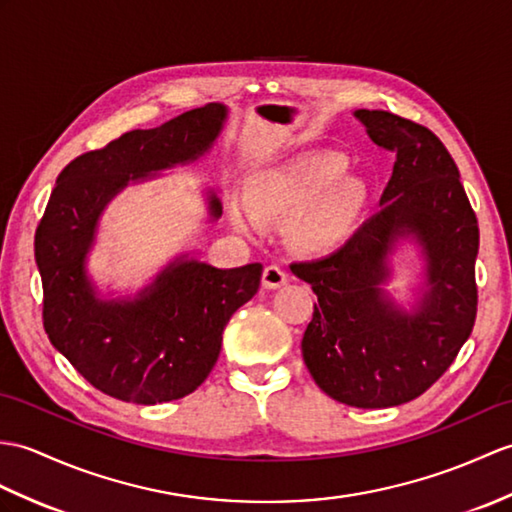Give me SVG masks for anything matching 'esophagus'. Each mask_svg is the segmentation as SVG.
<instances>
[{
  "instance_id": "esophagus-1",
  "label": "esophagus",
  "mask_w": 512,
  "mask_h": 512,
  "mask_svg": "<svg viewBox=\"0 0 512 512\" xmlns=\"http://www.w3.org/2000/svg\"><path fill=\"white\" fill-rule=\"evenodd\" d=\"M261 283H264L266 290H277V288H281V285L288 283V275H285V270L279 268L277 264H270L264 268Z\"/></svg>"
}]
</instances>
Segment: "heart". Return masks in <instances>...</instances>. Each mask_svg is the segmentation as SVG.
Instances as JSON below:
<instances>
[{"label": "heart", "mask_w": 512, "mask_h": 512, "mask_svg": "<svg viewBox=\"0 0 512 512\" xmlns=\"http://www.w3.org/2000/svg\"><path fill=\"white\" fill-rule=\"evenodd\" d=\"M347 165L342 154L314 152L257 170L244 185L249 209L229 198V216L240 229L292 216V244L303 253L327 255L349 240L366 209V185L344 176Z\"/></svg>", "instance_id": "obj_1"}]
</instances>
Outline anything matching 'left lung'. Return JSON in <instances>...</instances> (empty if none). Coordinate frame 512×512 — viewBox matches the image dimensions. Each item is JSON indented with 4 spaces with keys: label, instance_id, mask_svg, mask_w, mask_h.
I'll list each match as a JSON object with an SVG mask.
<instances>
[{
    "label": "left lung",
    "instance_id": "8db88e82",
    "mask_svg": "<svg viewBox=\"0 0 512 512\" xmlns=\"http://www.w3.org/2000/svg\"><path fill=\"white\" fill-rule=\"evenodd\" d=\"M379 148L397 154L379 209L336 253L296 261L312 285L303 360L318 388L351 408L417 399L456 360L478 312L480 231L454 159L430 128L388 111L353 113ZM412 234L426 255V290L412 313L381 285L387 257Z\"/></svg>",
    "mask_w": 512,
    "mask_h": 512
}]
</instances>
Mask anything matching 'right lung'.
Segmentation results:
<instances>
[{
	"label": "right lung",
	"instance_id": "obj_1",
	"mask_svg": "<svg viewBox=\"0 0 512 512\" xmlns=\"http://www.w3.org/2000/svg\"><path fill=\"white\" fill-rule=\"evenodd\" d=\"M227 120L211 102L150 130H130L58 174L34 235L45 334L71 366L126 403L154 406L194 392L216 364L222 331L259 290L261 264L213 268L178 257L135 299H100L85 259L104 207L128 183L209 152ZM209 216L222 205L209 192Z\"/></svg>",
	"mask_w": 512,
	"mask_h": 512
}]
</instances>
